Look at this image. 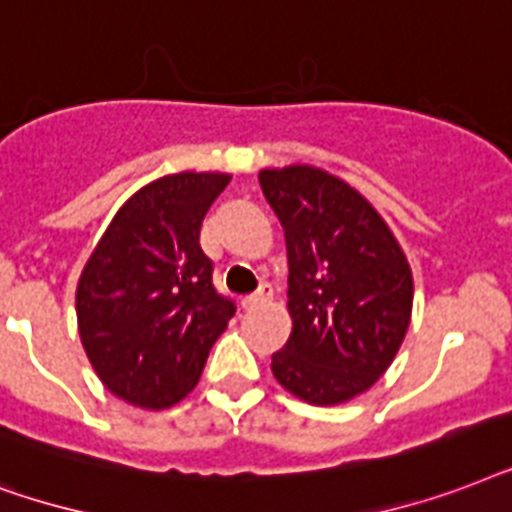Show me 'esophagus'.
<instances>
[{"label":"esophagus","instance_id":"esophagus-1","mask_svg":"<svg viewBox=\"0 0 512 512\" xmlns=\"http://www.w3.org/2000/svg\"><path fill=\"white\" fill-rule=\"evenodd\" d=\"M272 301V291L269 288H261L259 293H253V296H245L243 299V310H256V307H264Z\"/></svg>","mask_w":512,"mask_h":512}]
</instances>
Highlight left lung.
Returning a JSON list of instances; mask_svg holds the SVG:
<instances>
[{
    "mask_svg": "<svg viewBox=\"0 0 512 512\" xmlns=\"http://www.w3.org/2000/svg\"><path fill=\"white\" fill-rule=\"evenodd\" d=\"M285 229L291 336L272 374L293 398L339 406L371 390L406 339L414 277L363 194L315 165L259 170Z\"/></svg>",
    "mask_w": 512,
    "mask_h": 512,
    "instance_id": "left-lung-1",
    "label": "left lung"
}]
</instances>
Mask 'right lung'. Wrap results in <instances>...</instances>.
<instances>
[{"label":"right lung","mask_w":512,"mask_h":512,"mask_svg":"<svg viewBox=\"0 0 512 512\" xmlns=\"http://www.w3.org/2000/svg\"><path fill=\"white\" fill-rule=\"evenodd\" d=\"M229 181L219 170H181L141 186L82 267L79 342L101 384L130 406L184 400L235 315L200 248L202 219Z\"/></svg>","instance_id":"right-lung-1"}]
</instances>
